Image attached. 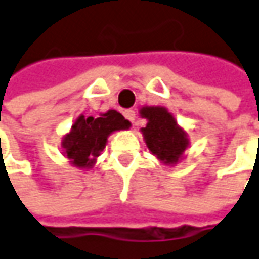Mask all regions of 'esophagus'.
<instances>
[{
    "mask_svg": "<svg viewBox=\"0 0 259 259\" xmlns=\"http://www.w3.org/2000/svg\"><path fill=\"white\" fill-rule=\"evenodd\" d=\"M123 114H124V117H126L129 121H132V123H133L135 119H136V112H135V110H130V109L129 110H124Z\"/></svg>",
    "mask_w": 259,
    "mask_h": 259,
    "instance_id": "1",
    "label": "esophagus"
}]
</instances>
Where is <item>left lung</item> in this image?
<instances>
[{
    "label": "left lung",
    "mask_w": 259,
    "mask_h": 259,
    "mask_svg": "<svg viewBox=\"0 0 259 259\" xmlns=\"http://www.w3.org/2000/svg\"><path fill=\"white\" fill-rule=\"evenodd\" d=\"M140 116L147 119L146 127H142V133L152 155L166 165L178 163L189 145L186 132L178 126L174 116L165 107H142Z\"/></svg>",
    "instance_id": "obj_1"
}]
</instances>
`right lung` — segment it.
<instances>
[{
    "label": "right lung",
    "instance_id": "1",
    "mask_svg": "<svg viewBox=\"0 0 259 259\" xmlns=\"http://www.w3.org/2000/svg\"><path fill=\"white\" fill-rule=\"evenodd\" d=\"M129 127L130 121L116 110H109L99 117L80 116L63 139L64 155L76 167H92L106 147L109 135Z\"/></svg>",
    "mask_w": 259,
    "mask_h": 259
}]
</instances>
